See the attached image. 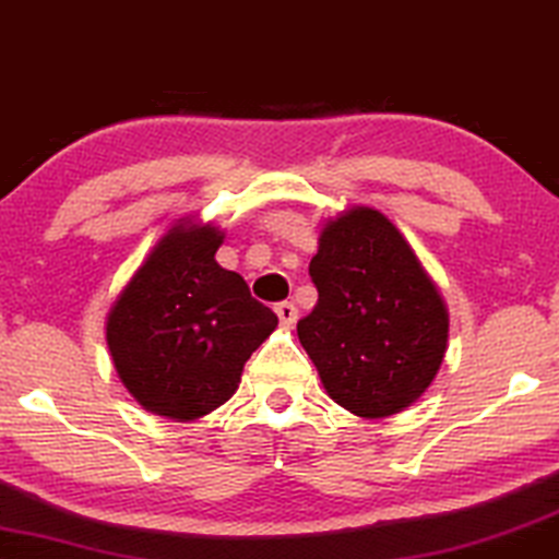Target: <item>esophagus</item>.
<instances>
[{
  "mask_svg": "<svg viewBox=\"0 0 559 559\" xmlns=\"http://www.w3.org/2000/svg\"><path fill=\"white\" fill-rule=\"evenodd\" d=\"M274 311H277L282 326H293L295 319H298V308H295V302H290V300L277 302V308H274Z\"/></svg>",
  "mask_w": 559,
  "mask_h": 559,
  "instance_id": "34e87169",
  "label": "esophagus"
}]
</instances>
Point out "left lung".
<instances>
[{"label":"left lung","instance_id":"1","mask_svg":"<svg viewBox=\"0 0 559 559\" xmlns=\"http://www.w3.org/2000/svg\"><path fill=\"white\" fill-rule=\"evenodd\" d=\"M308 272L319 302L298 336L326 394L368 419L415 404L443 362L448 311L396 225L370 206L329 219Z\"/></svg>","mask_w":559,"mask_h":559}]
</instances>
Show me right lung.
Listing matches in <instances>:
<instances>
[{"label": "right lung", "instance_id": "obj_1", "mask_svg": "<svg viewBox=\"0 0 559 559\" xmlns=\"http://www.w3.org/2000/svg\"><path fill=\"white\" fill-rule=\"evenodd\" d=\"M189 223L157 240L106 321L129 394L178 423L210 415L236 394L246 360L277 329L272 308L215 261L225 233Z\"/></svg>", "mask_w": 559, "mask_h": 559}]
</instances>
